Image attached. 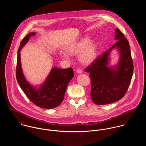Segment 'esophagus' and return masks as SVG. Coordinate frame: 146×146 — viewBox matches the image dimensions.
I'll return each mask as SVG.
<instances>
[{"label": "esophagus", "instance_id": "esophagus-1", "mask_svg": "<svg viewBox=\"0 0 146 146\" xmlns=\"http://www.w3.org/2000/svg\"><path fill=\"white\" fill-rule=\"evenodd\" d=\"M76 72H77V73H82V70H81V69H80V68H78V69L76 70Z\"/></svg>", "mask_w": 146, "mask_h": 146}]
</instances>
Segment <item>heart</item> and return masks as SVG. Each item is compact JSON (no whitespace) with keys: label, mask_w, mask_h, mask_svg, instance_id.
I'll return each mask as SVG.
<instances>
[{"label":"heart","mask_w":146,"mask_h":146,"mask_svg":"<svg viewBox=\"0 0 146 146\" xmlns=\"http://www.w3.org/2000/svg\"><path fill=\"white\" fill-rule=\"evenodd\" d=\"M65 51L70 55L79 53L78 56L79 61L83 65H89L93 63L97 58L98 45L95 41H89V38L86 37L68 46ZM62 56L65 59H68L65 54H62Z\"/></svg>","instance_id":"heart-1"}]
</instances>
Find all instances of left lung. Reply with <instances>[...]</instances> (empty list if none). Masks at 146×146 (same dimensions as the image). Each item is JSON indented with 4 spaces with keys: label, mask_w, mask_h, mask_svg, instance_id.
<instances>
[{
    "label": "left lung",
    "mask_w": 146,
    "mask_h": 146,
    "mask_svg": "<svg viewBox=\"0 0 146 146\" xmlns=\"http://www.w3.org/2000/svg\"><path fill=\"white\" fill-rule=\"evenodd\" d=\"M117 40L111 48L98 56L95 60L86 69L91 80V98L97 105H106L116 102L127 93L133 76V63L129 44L123 33L115 29ZM117 47L121 59L116 70L109 68L108 56L110 51Z\"/></svg>",
    "instance_id": "left-lung-1"
}]
</instances>
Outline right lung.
I'll use <instances>...</instances> for the list:
<instances>
[{
    "instance_id": "right-lung-1",
    "label": "right lung",
    "mask_w": 146,
    "mask_h": 146,
    "mask_svg": "<svg viewBox=\"0 0 146 146\" xmlns=\"http://www.w3.org/2000/svg\"><path fill=\"white\" fill-rule=\"evenodd\" d=\"M35 33L27 35L22 40L18 50L16 76L17 80L30 100L35 105L44 109H52L58 106L64 100L66 88L74 76L72 68L65 69L54 68L45 82L36 90L26 81L21 68L19 52Z\"/></svg>"
}]
</instances>
